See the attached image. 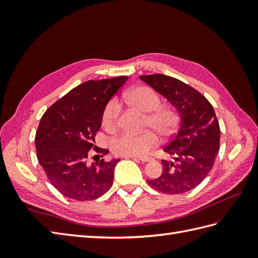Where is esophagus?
<instances>
[{
    "mask_svg": "<svg viewBox=\"0 0 258 258\" xmlns=\"http://www.w3.org/2000/svg\"><path fill=\"white\" fill-rule=\"evenodd\" d=\"M135 161H140V162H142V163H146V162H151V161H153L154 160V158L153 157H133Z\"/></svg>",
    "mask_w": 258,
    "mask_h": 258,
    "instance_id": "obj_1",
    "label": "esophagus"
}]
</instances>
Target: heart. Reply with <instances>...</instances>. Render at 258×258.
Returning a JSON list of instances; mask_svg holds the SVG:
<instances>
[{
  "mask_svg": "<svg viewBox=\"0 0 258 258\" xmlns=\"http://www.w3.org/2000/svg\"><path fill=\"white\" fill-rule=\"evenodd\" d=\"M123 100L128 105L146 112L145 123L161 136L171 135L177 127L178 113L171 106L160 105L161 97L149 86H136L126 91ZM119 104L116 100L109 101L103 112V124L107 130H114L117 125ZM157 144L156 135L146 131L143 133L119 134L112 141V151L116 155L141 157L146 155Z\"/></svg>",
  "mask_w": 258,
  "mask_h": 258,
  "instance_id": "b5f03b06",
  "label": "heart"
}]
</instances>
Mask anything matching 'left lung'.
Here are the masks:
<instances>
[{
	"mask_svg": "<svg viewBox=\"0 0 258 258\" xmlns=\"http://www.w3.org/2000/svg\"><path fill=\"white\" fill-rule=\"evenodd\" d=\"M140 79L165 97L180 117L177 133L163 149L173 161L163 160L161 176L147 183L165 194L186 193L207 176L220 151L215 112L204 95L172 76L152 74Z\"/></svg>",
	"mask_w": 258,
	"mask_h": 258,
	"instance_id": "8db88e82",
	"label": "left lung"
}]
</instances>
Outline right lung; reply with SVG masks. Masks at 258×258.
<instances>
[{"mask_svg":"<svg viewBox=\"0 0 258 258\" xmlns=\"http://www.w3.org/2000/svg\"><path fill=\"white\" fill-rule=\"evenodd\" d=\"M127 76L87 81L71 90L43 114L35 134L36 156L51 184L75 201H92L112 187L119 158L89 163L103 112ZM97 156V155H95Z\"/></svg>","mask_w":258,"mask_h":258,"instance_id":"obj_1","label":"right lung"}]
</instances>
